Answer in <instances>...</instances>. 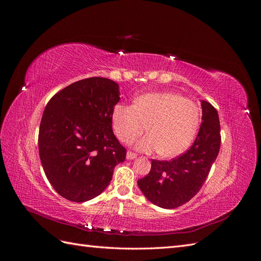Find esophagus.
Listing matches in <instances>:
<instances>
[{"label": "esophagus", "mask_w": 261, "mask_h": 261, "mask_svg": "<svg viewBox=\"0 0 261 261\" xmlns=\"http://www.w3.org/2000/svg\"><path fill=\"white\" fill-rule=\"evenodd\" d=\"M136 156H137V154H136V153H134V152H132V151H128L127 153H126V159H127V160H133V159H135Z\"/></svg>", "instance_id": "1"}]
</instances>
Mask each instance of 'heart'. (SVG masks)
<instances>
[{
    "label": "heart",
    "instance_id": "b5f03b06",
    "mask_svg": "<svg viewBox=\"0 0 261 261\" xmlns=\"http://www.w3.org/2000/svg\"><path fill=\"white\" fill-rule=\"evenodd\" d=\"M112 128L123 144H132L141 134L140 151H158L175 158L191 147L199 127L200 111L193 100L174 92H150L135 98L133 106L118 103L112 112Z\"/></svg>",
    "mask_w": 261,
    "mask_h": 261
}]
</instances>
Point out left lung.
I'll return each mask as SVG.
<instances>
[{"instance_id": "1", "label": "left lung", "mask_w": 261, "mask_h": 261, "mask_svg": "<svg viewBox=\"0 0 261 261\" xmlns=\"http://www.w3.org/2000/svg\"><path fill=\"white\" fill-rule=\"evenodd\" d=\"M202 123L194 144L185 153L171 161H151V170L138 179L146 198L158 207L174 209L191 200L200 191L221 144L217 110L201 100Z\"/></svg>"}]
</instances>
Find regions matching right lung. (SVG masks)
<instances>
[{
	"label": "right lung",
	"mask_w": 261,
	"mask_h": 261,
	"mask_svg": "<svg viewBox=\"0 0 261 261\" xmlns=\"http://www.w3.org/2000/svg\"><path fill=\"white\" fill-rule=\"evenodd\" d=\"M118 85L91 77L73 83L50 99L39 128V155L52 187L65 199L84 202L112 179L126 149L112 130Z\"/></svg>",
	"instance_id": "right-lung-1"
}]
</instances>
